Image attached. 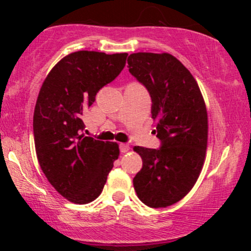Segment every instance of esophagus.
Returning <instances> with one entry per match:
<instances>
[{
    "label": "esophagus",
    "mask_w": 251,
    "mask_h": 251,
    "mask_svg": "<svg viewBox=\"0 0 251 251\" xmlns=\"http://www.w3.org/2000/svg\"><path fill=\"white\" fill-rule=\"evenodd\" d=\"M129 150L130 146L128 144H120V151H121V153H126Z\"/></svg>",
    "instance_id": "1"
}]
</instances>
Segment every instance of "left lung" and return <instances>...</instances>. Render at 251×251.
<instances>
[{"mask_svg":"<svg viewBox=\"0 0 251 251\" xmlns=\"http://www.w3.org/2000/svg\"><path fill=\"white\" fill-rule=\"evenodd\" d=\"M128 65L152 99L161 142L156 150L133 147L143 160L133 187L143 203L166 208L181 200L200 175L208 140L207 108L193 75L170 53H132Z\"/></svg>","mask_w":251,"mask_h":251,"instance_id":"1","label":"left lung"}]
</instances>
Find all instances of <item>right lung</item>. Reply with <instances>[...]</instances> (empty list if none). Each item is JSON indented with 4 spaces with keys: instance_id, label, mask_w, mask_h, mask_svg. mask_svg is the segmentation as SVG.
<instances>
[{
    "instance_id": "right-lung-1",
    "label": "right lung",
    "mask_w": 251,
    "mask_h": 251,
    "mask_svg": "<svg viewBox=\"0 0 251 251\" xmlns=\"http://www.w3.org/2000/svg\"><path fill=\"white\" fill-rule=\"evenodd\" d=\"M128 53L77 51L48 74L34 109L37 160L58 193L74 203H89L101 193L120 151L116 143L83 135L84 109L126 66Z\"/></svg>"
}]
</instances>
